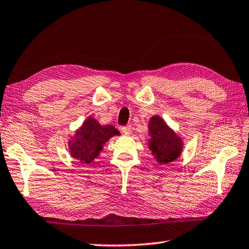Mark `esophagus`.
Here are the masks:
<instances>
[{
	"mask_svg": "<svg viewBox=\"0 0 249 249\" xmlns=\"http://www.w3.org/2000/svg\"><path fill=\"white\" fill-rule=\"evenodd\" d=\"M121 130L124 134H130L132 132V127H131V125H127V127H124Z\"/></svg>",
	"mask_w": 249,
	"mask_h": 249,
	"instance_id": "34e87169",
	"label": "esophagus"
}]
</instances>
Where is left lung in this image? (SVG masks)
I'll return each instance as SVG.
<instances>
[{"label": "left lung", "instance_id": "obj_1", "mask_svg": "<svg viewBox=\"0 0 249 249\" xmlns=\"http://www.w3.org/2000/svg\"><path fill=\"white\" fill-rule=\"evenodd\" d=\"M147 130L150 137L147 146L156 162L166 165L179 158L184 150V141L162 117L159 115L151 117Z\"/></svg>", "mask_w": 249, "mask_h": 249}]
</instances>
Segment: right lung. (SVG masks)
Instances as JSON below:
<instances>
[{"instance_id": "obj_1", "label": "right lung", "mask_w": 249, "mask_h": 249, "mask_svg": "<svg viewBox=\"0 0 249 249\" xmlns=\"http://www.w3.org/2000/svg\"><path fill=\"white\" fill-rule=\"evenodd\" d=\"M119 130L110 124H100L94 117L89 116L82 125L70 137L69 152L74 160L89 165L98 158L104 145L112 137L119 136Z\"/></svg>"}]
</instances>
